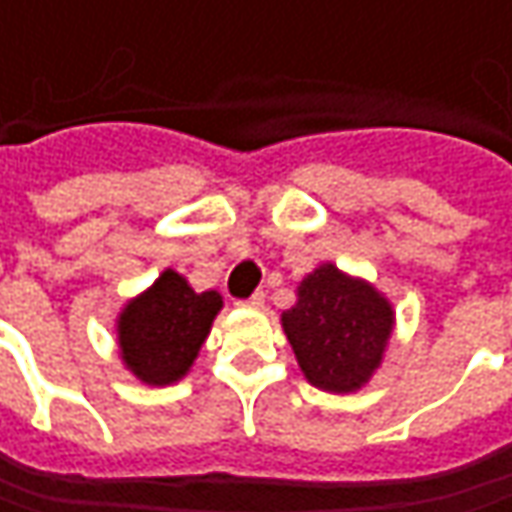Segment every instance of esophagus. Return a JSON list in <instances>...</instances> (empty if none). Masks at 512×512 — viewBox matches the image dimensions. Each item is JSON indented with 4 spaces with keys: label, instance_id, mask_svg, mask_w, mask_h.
Returning a JSON list of instances; mask_svg holds the SVG:
<instances>
[{
    "label": "esophagus",
    "instance_id": "obj_1",
    "mask_svg": "<svg viewBox=\"0 0 512 512\" xmlns=\"http://www.w3.org/2000/svg\"><path fill=\"white\" fill-rule=\"evenodd\" d=\"M263 303H266V294H263V291H255L249 300H243V306H249V309H260Z\"/></svg>",
    "mask_w": 512,
    "mask_h": 512
}]
</instances>
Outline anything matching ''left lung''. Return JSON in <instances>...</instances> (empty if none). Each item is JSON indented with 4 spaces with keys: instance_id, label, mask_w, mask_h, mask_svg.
Here are the masks:
<instances>
[{
    "instance_id": "obj_1",
    "label": "left lung",
    "mask_w": 512,
    "mask_h": 512,
    "mask_svg": "<svg viewBox=\"0 0 512 512\" xmlns=\"http://www.w3.org/2000/svg\"><path fill=\"white\" fill-rule=\"evenodd\" d=\"M280 320L300 371L328 394L360 391L374 377L394 331L391 303L334 263L303 277L297 303Z\"/></svg>"
}]
</instances>
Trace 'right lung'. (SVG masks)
<instances>
[{
    "label": "right lung",
    "instance_id": "obj_1",
    "mask_svg": "<svg viewBox=\"0 0 512 512\" xmlns=\"http://www.w3.org/2000/svg\"><path fill=\"white\" fill-rule=\"evenodd\" d=\"M221 306L218 291L198 294L186 277L167 269L118 314L121 360L147 385L178 382L192 368Z\"/></svg>",
    "mask_w": 512,
    "mask_h": 512
}]
</instances>
